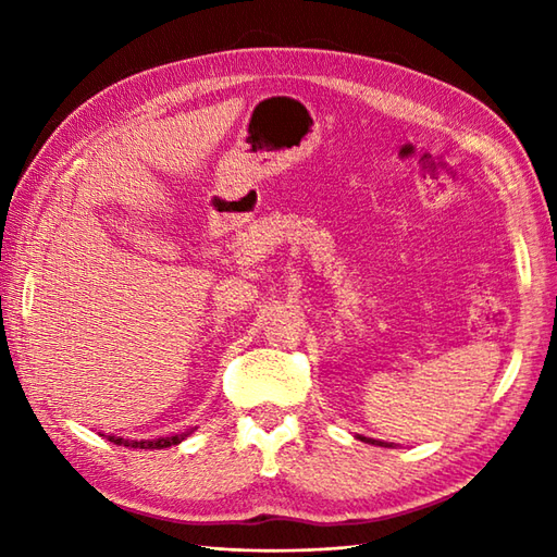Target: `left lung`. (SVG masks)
<instances>
[{"instance_id":"obj_1","label":"left lung","mask_w":557,"mask_h":557,"mask_svg":"<svg viewBox=\"0 0 557 557\" xmlns=\"http://www.w3.org/2000/svg\"><path fill=\"white\" fill-rule=\"evenodd\" d=\"M359 441H363V443H371V445H381V447H393V445L381 443V441H373V437H363V435H359Z\"/></svg>"}]
</instances>
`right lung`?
I'll return each instance as SVG.
<instances>
[{"mask_svg": "<svg viewBox=\"0 0 557 557\" xmlns=\"http://www.w3.org/2000/svg\"><path fill=\"white\" fill-rule=\"evenodd\" d=\"M191 433H180V435H170V437H156V441H126V437L120 435H108V441L114 445H124V447H140V449H162V447H172V445H180L184 437Z\"/></svg>", "mask_w": 557, "mask_h": 557, "instance_id": "obj_1", "label": "right lung"}]
</instances>
